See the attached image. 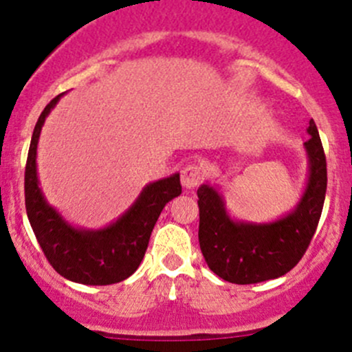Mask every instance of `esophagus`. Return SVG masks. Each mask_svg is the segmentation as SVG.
I'll use <instances>...</instances> for the list:
<instances>
[{"label": "esophagus", "mask_w": 352, "mask_h": 352, "mask_svg": "<svg viewBox=\"0 0 352 352\" xmlns=\"http://www.w3.org/2000/svg\"><path fill=\"white\" fill-rule=\"evenodd\" d=\"M180 180H182V186L186 187V189H196L199 184L204 180V172H202V168L199 165L190 163V165L184 166Z\"/></svg>", "instance_id": "esophagus-1"}]
</instances>
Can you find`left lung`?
Listing matches in <instances>:
<instances>
[{
    "mask_svg": "<svg viewBox=\"0 0 352 352\" xmlns=\"http://www.w3.org/2000/svg\"><path fill=\"white\" fill-rule=\"evenodd\" d=\"M310 140L303 144L308 156V179L301 199L283 218L271 223H248L232 218L216 187L197 189L199 245L209 269L235 285L276 279L300 262L320 219L327 190V162L314 120Z\"/></svg>",
    "mask_w": 352,
    "mask_h": 352,
    "instance_id": "8db88e82",
    "label": "left lung"
}]
</instances>
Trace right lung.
I'll return each instance as SVG.
<instances>
[{"label": "right lung", "instance_id": "1", "mask_svg": "<svg viewBox=\"0 0 352 352\" xmlns=\"http://www.w3.org/2000/svg\"><path fill=\"white\" fill-rule=\"evenodd\" d=\"M42 110L28 148L25 166V208L42 252L52 267L73 283L105 286L120 283L140 267L160 212L168 201L180 196V175L148 184L129 209L100 230L76 228L56 211L42 194L37 177V144L45 117L59 98Z\"/></svg>", "mask_w": 352, "mask_h": 352}]
</instances>
